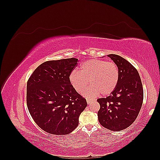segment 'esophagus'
Returning <instances> with one entry per match:
<instances>
[{"mask_svg":"<svg viewBox=\"0 0 160 160\" xmlns=\"http://www.w3.org/2000/svg\"><path fill=\"white\" fill-rule=\"evenodd\" d=\"M86 101H87V103H88V104L91 103V102H93V99H87Z\"/></svg>","mask_w":160,"mask_h":160,"instance_id":"34e87169","label":"esophagus"}]
</instances>
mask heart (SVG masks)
Segmentation results:
<instances>
[{"instance_id": "obj_1", "label": "heart", "mask_w": 160, "mask_h": 160, "mask_svg": "<svg viewBox=\"0 0 160 160\" xmlns=\"http://www.w3.org/2000/svg\"><path fill=\"white\" fill-rule=\"evenodd\" d=\"M71 85L77 92L83 91L89 83L83 95L92 98L101 93L109 95L117 88L119 81V70L113 62L100 59H88L82 62L80 70L72 71L69 77Z\"/></svg>"}]
</instances>
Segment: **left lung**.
<instances>
[{"mask_svg":"<svg viewBox=\"0 0 160 160\" xmlns=\"http://www.w3.org/2000/svg\"><path fill=\"white\" fill-rule=\"evenodd\" d=\"M118 65L119 81L117 88L106 98L98 102L100 124L109 130L118 132L132 125L141 109L143 91L137 69L124 58L115 54L107 55Z\"/></svg>","mask_w":160,"mask_h":160,"instance_id":"obj_1","label":"left lung"}]
</instances>
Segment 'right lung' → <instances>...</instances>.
<instances>
[{
  "mask_svg": "<svg viewBox=\"0 0 160 160\" xmlns=\"http://www.w3.org/2000/svg\"><path fill=\"white\" fill-rule=\"evenodd\" d=\"M76 58L43 62L34 71L27 85L28 109L45 132L67 135L79 125L86 99L71 85L69 77L77 64Z\"/></svg>",
  "mask_w": 160,
  "mask_h": 160,
  "instance_id": "1",
  "label": "right lung"
}]
</instances>
